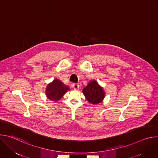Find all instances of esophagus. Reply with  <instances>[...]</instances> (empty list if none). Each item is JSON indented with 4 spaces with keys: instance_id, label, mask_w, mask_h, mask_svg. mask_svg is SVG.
<instances>
[{
    "instance_id": "1",
    "label": "esophagus",
    "mask_w": 158,
    "mask_h": 158,
    "mask_svg": "<svg viewBox=\"0 0 158 158\" xmlns=\"http://www.w3.org/2000/svg\"><path fill=\"white\" fill-rule=\"evenodd\" d=\"M73 87L74 89H78L79 87V85L78 84H73Z\"/></svg>"
}]
</instances>
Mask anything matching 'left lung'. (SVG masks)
<instances>
[{"label": "left lung", "mask_w": 158, "mask_h": 158, "mask_svg": "<svg viewBox=\"0 0 158 158\" xmlns=\"http://www.w3.org/2000/svg\"><path fill=\"white\" fill-rule=\"evenodd\" d=\"M82 93L87 101L93 104L101 103L106 95L103 87L96 80L90 81L87 85L82 89Z\"/></svg>", "instance_id": "1"}]
</instances>
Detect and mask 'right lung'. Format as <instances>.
I'll return each instance as SVG.
<instances>
[{"instance_id":"add662e5","label":"right lung","mask_w":158,"mask_h":158,"mask_svg":"<svg viewBox=\"0 0 158 158\" xmlns=\"http://www.w3.org/2000/svg\"><path fill=\"white\" fill-rule=\"evenodd\" d=\"M69 90V86L64 84L60 80L55 79L48 84L46 89V95L48 99L57 102Z\"/></svg>"}]
</instances>
